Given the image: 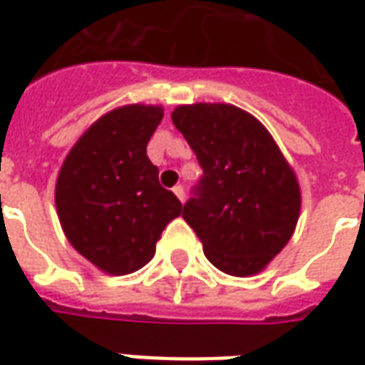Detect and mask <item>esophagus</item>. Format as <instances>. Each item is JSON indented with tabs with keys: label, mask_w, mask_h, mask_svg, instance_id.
<instances>
[{
	"label": "esophagus",
	"mask_w": 365,
	"mask_h": 365,
	"mask_svg": "<svg viewBox=\"0 0 365 365\" xmlns=\"http://www.w3.org/2000/svg\"><path fill=\"white\" fill-rule=\"evenodd\" d=\"M174 193L178 195V199H180V201H185V190H183L182 185H175Z\"/></svg>",
	"instance_id": "1"
}]
</instances>
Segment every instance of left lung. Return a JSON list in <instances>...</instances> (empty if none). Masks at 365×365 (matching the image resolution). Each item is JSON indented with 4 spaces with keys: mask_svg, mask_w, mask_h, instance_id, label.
I'll return each instance as SVG.
<instances>
[{
    "mask_svg": "<svg viewBox=\"0 0 365 365\" xmlns=\"http://www.w3.org/2000/svg\"><path fill=\"white\" fill-rule=\"evenodd\" d=\"M172 120L203 168L183 219L215 268L237 277L258 274L297 225L293 170L260 120L235 105H180Z\"/></svg>",
    "mask_w": 365,
    "mask_h": 365,
    "instance_id": "1",
    "label": "left lung"
}]
</instances>
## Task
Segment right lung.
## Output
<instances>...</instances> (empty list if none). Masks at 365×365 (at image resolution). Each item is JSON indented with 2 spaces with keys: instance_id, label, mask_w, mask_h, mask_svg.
<instances>
[{
  "instance_id": "1",
  "label": "right lung",
  "mask_w": 365,
  "mask_h": 365,
  "mask_svg": "<svg viewBox=\"0 0 365 365\" xmlns=\"http://www.w3.org/2000/svg\"><path fill=\"white\" fill-rule=\"evenodd\" d=\"M164 117L158 105H125L97 119L68 152L56 180V211L68 242L111 275L152 260L182 203L158 182L146 144Z\"/></svg>"
}]
</instances>
